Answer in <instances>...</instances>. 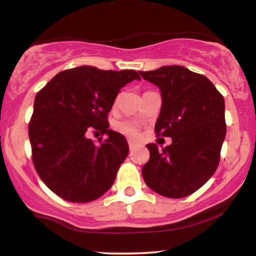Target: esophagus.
<instances>
[{"label": "esophagus", "mask_w": 256, "mask_h": 256, "mask_svg": "<svg viewBox=\"0 0 256 256\" xmlns=\"http://www.w3.org/2000/svg\"><path fill=\"white\" fill-rule=\"evenodd\" d=\"M128 148H130V150H134V149L136 148V143L131 142V140H128Z\"/></svg>", "instance_id": "esophagus-1"}]
</instances>
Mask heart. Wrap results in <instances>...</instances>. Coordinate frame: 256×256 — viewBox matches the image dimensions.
I'll use <instances>...</instances> for the list:
<instances>
[{"instance_id":"heart-1","label":"heart","mask_w":256,"mask_h":256,"mask_svg":"<svg viewBox=\"0 0 256 256\" xmlns=\"http://www.w3.org/2000/svg\"><path fill=\"white\" fill-rule=\"evenodd\" d=\"M116 128L125 136L136 138L140 134V126L134 122H120L116 124Z\"/></svg>"}]
</instances>
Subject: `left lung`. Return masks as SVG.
Here are the masks:
<instances>
[{"label": "left lung", "instance_id": "1", "mask_svg": "<svg viewBox=\"0 0 256 256\" xmlns=\"http://www.w3.org/2000/svg\"><path fill=\"white\" fill-rule=\"evenodd\" d=\"M140 74L161 90L155 134L172 138V144L161 150L154 143L146 144L150 158L142 168L143 179L165 198L192 195L219 165L226 134L224 98L207 77L183 66Z\"/></svg>", "mask_w": 256, "mask_h": 256}]
</instances>
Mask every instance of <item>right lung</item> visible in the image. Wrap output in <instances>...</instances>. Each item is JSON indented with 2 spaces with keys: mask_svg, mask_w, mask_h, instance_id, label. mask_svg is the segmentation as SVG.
Wrapping results in <instances>:
<instances>
[{
  "mask_svg": "<svg viewBox=\"0 0 256 256\" xmlns=\"http://www.w3.org/2000/svg\"><path fill=\"white\" fill-rule=\"evenodd\" d=\"M140 73L80 66L58 73L34 98L28 122L32 162L43 183L61 198L86 204L116 180L128 154L125 137L110 130L108 113L120 89ZM108 134L96 145L87 134Z\"/></svg>",
  "mask_w": 256,
  "mask_h": 256,
  "instance_id": "1",
  "label": "right lung"
}]
</instances>
